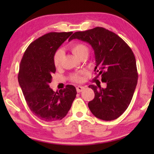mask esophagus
Segmentation results:
<instances>
[{"label":"esophagus","mask_w":154,"mask_h":154,"mask_svg":"<svg viewBox=\"0 0 154 154\" xmlns=\"http://www.w3.org/2000/svg\"><path fill=\"white\" fill-rule=\"evenodd\" d=\"M85 89V87H83V86H78L76 87V89H77V93H80L81 92V91H83V89Z\"/></svg>","instance_id":"obj_1"}]
</instances>
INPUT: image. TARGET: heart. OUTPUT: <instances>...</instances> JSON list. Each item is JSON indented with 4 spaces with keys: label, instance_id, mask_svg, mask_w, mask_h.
Instances as JSON below:
<instances>
[{
    "label": "heart",
    "instance_id": "b5f03b06",
    "mask_svg": "<svg viewBox=\"0 0 154 154\" xmlns=\"http://www.w3.org/2000/svg\"><path fill=\"white\" fill-rule=\"evenodd\" d=\"M70 49L73 54L76 56L77 58L81 59V57H85L88 55L89 54V48H87V45L81 43H75L71 44L70 45ZM63 51L61 49H59L56 51L55 52L54 55V63L55 67H60L61 63L63 57ZM83 73V72H80V73H76L71 75L70 79L74 81V82H80L82 80V77H81V75Z\"/></svg>",
    "mask_w": 154,
    "mask_h": 154
}]
</instances>
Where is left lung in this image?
<instances>
[{
  "label": "left lung",
  "instance_id": "8db88e82",
  "mask_svg": "<svg viewBox=\"0 0 154 154\" xmlns=\"http://www.w3.org/2000/svg\"><path fill=\"white\" fill-rule=\"evenodd\" d=\"M73 39L91 45L97 77L101 75V81L106 83V88L89 86L94 92V99L88 103L91 112L103 120L118 119L128 107L138 83L136 58L131 48L119 35L102 27L75 32L69 41Z\"/></svg>",
  "mask_w": 154,
  "mask_h": 154
}]
</instances>
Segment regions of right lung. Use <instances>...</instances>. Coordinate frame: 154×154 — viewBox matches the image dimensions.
<instances>
[{"instance_id": "right-lung-1", "label": "right lung", "mask_w": 154, "mask_h": 154, "mask_svg": "<svg viewBox=\"0 0 154 154\" xmlns=\"http://www.w3.org/2000/svg\"><path fill=\"white\" fill-rule=\"evenodd\" d=\"M73 34L50 32L29 45L20 64L18 83L28 107L38 119L48 122L60 120L67 115L76 97L71 85L54 92L50 87L56 69L54 55Z\"/></svg>"}]
</instances>
